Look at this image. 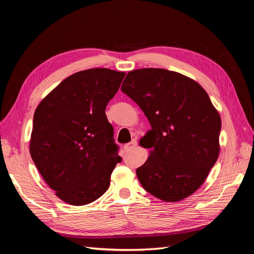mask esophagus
I'll return each instance as SVG.
<instances>
[{
    "instance_id": "1",
    "label": "esophagus",
    "mask_w": 254,
    "mask_h": 254,
    "mask_svg": "<svg viewBox=\"0 0 254 254\" xmlns=\"http://www.w3.org/2000/svg\"><path fill=\"white\" fill-rule=\"evenodd\" d=\"M136 145H137L136 140H132V141L130 142V143L126 144V145L124 146V148H125V150H126V151H129V150H132L133 148H135V147H136Z\"/></svg>"
}]
</instances>
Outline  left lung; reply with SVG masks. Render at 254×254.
Instances as JSON below:
<instances>
[{
  "label": "left lung",
  "mask_w": 254,
  "mask_h": 254,
  "mask_svg": "<svg viewBox=\"0 0 254 254\" xmlns=\"http://www.w3.org/2000/svg\"><path fill=\"white\" fill-rule=\"evenodd\" d=\"M151 129L140 141L151 148L136 168L142 187L167 202L180 201L202 186L219 156L221 120L204 89L165 68H140L123 81Z\"/></svg>",
  "instance_id": "8db88e82"
}]
</instances>
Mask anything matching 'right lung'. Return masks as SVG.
<instances>
[{
  "mask_svg": "<svg viewBox=\"0 0 254 254\" xmlns=\"http://www.w3.org/2000/svg\"><path fill=\"white\" fill-rule=\"evenodd\" d=\"M124 76L110 68L77 72L35 111L30 156L48 186L68 204L84 205L104 195L122 161L105 110Z\"/></svg>",
  "mask_w": 254,
  "mask_h": 254,
  "instance_id": "add662e5",
  "label": "right lung"
}]
</instances>
